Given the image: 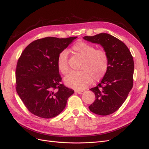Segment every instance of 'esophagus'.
Returning <instances> with one entry per match:
<instances>
[{"instance_id": "obj_1", "label": "esophagus", "mask_w": 149, "mask_h": 149, "mask_svg": "<svg viewBox=\"0 0 149 149\" xmlns=\"http://www.w3.org/2000/svg\"><path fill=\"white\" fill-rule=\"evenodd\" d=\"M74 91H75L76 93H78V94H82L84 93V91H79V90H75Z\"/></svg>"}]
</instances>
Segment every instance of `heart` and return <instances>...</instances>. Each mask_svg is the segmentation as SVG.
<instances>
[{"mask_svg":"<svg viewBox=\"0 0 149 149\" xmlns=\"http://www.w3.org/2000/svg\"><path fill=\"white\" fill-rule=\"evenodd\" d=\"M72 49L83 58L79 67L80 71H73L64 79L65 84L76 89H83L94 81H99L105 76L109 66V58L102 49H96L93 45L78 42L72 47ZM68 53L61 51L57 56V67L61 73H68Z\"/></svg>","mask_w":149,"mask_h":149,"instance_id":"1","label":"heart"}]
</instances>
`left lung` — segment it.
Wrapping results in <instances>:
<instances>
[{
  "label": "left lung",
  "mask_w": 149,
  "mask_h": 149,
  "mask_svg": "<svg viewBox=\"0 0 149 149\" xmlns=\"http://www.w3.org/2000/svg\"><path fill=\"white\" fill-rule=\"evenodd\" d=\"M83 38L100 44L109 58L105 76L97 86L91 88L96 100L89 109L93 113L107 116L116 112L124 102L133 86L134 63L129 48L114 36L101 33Z\"/></svg>",
  "instance_id": "8db88e82"
}]
</instances>
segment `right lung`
<instances>
[{"mask_svg": "<svg viewBox=\"0 0 149 149\" xmlns=\"http://www.w3.org/2000/svg\"><path fill=\"white\" fill-rule=\"evenodd\" d=\"M76 38L38 39L21 54L16 68V90L31 113L49 119L65 108L74 91L61 84L56 60L59 53Z\"/></svg>", "mask_w": 149, "mask_h": 149, "instance_id": "add662e5", "label": "right lung"}]
</instances>
